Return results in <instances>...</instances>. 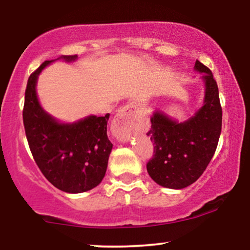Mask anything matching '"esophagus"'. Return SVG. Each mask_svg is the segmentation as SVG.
<instances>
[{
    "label": "esophagus",
    "mask_w": 250,
    "mask_h": 250,
    "mask_svg": "<svg viewBox=\"0 0 250 250\" xmlns=\"http://www.w3.org/2000/svg\"><path fill=\"white\" fill-rule=\"evenodd\" d=\"M136 105L134 103L123 106V107L115 115L112 125V132L120 141H125L132 130L135 123Z\"/></svg>",
    "instance_id": "obj_1"
}]
</instances>
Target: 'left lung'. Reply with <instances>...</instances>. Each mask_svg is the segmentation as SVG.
I'll return each instance as SVG.
<instances>
[{
	"label": "left lung",
	"instance_id": "8db88e82",
	"mask_svg": "<svg viewBox=\"0 0 250 250\" xmlns=\"http://www.w3.org/2000/svg\"><path fill=\"white\" fill-rule=\"evenodd\" d=\"M195 71L204 73V105L185 122L171 120L155 111L147 136L154 145V154L146 165L156 184L168 188H184L194 183L215 154L222 130V107L218 86L210 69L199 61Z\"/></svg>",
	"mask_w": 250,
	"mask_h": 250
}]
</instances>
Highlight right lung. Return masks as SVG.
I'll use <instances>...</instances> for the list:
<instances>
[{
    "label": "right lung",
    "instance_id": "right-lung-1",
    "mask_svg": "<svg viewBox=\"0 0 250 250\" xmlns=\"http://www.w3.org/2000/svg\"><path fill=\"white\" fill-rule=\"evenodd\" d=\"M73 62L78 56H62ZM59 59V58H58ZM45 61L27 81L22 120L26 137L36 165L51 184L67 193L94 188L104 178L113 144L107 137L105 116L90 115L74 123H61L40 105L36 82Z\"/></svg>",
    "mask_w": 250,
    "mask_h": 250
}]
</instances>
